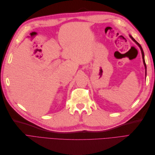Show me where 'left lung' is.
I'll list each match as a JSON object with an SVG mask.
<instances>
[{
  "instance_id": "obj_1",
  "label": "left lung",
  "mask_w": 155,
  "mask_h": 155,
  "mask_svg": "<svg viewBox=\"0 0 155 155\" xmlns=\"http://www.w3.org/2000/svg\"><path fill=\"white\" fill-rule=\"evenodd\" d=\"M130 36V37L131 38V39H132L134 42H135L136 43V44L137 45H138V46H139L140 47V50H141V51H142V58H143V64H144V66H145V76H146V74H147V67H146V64H145V59H144V53H143V49H142V46H141V45H140L138 42L136 41L133 37L131 36V35H129Z\"/></svg>"
}]
</instances>
